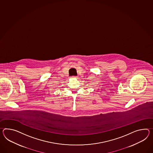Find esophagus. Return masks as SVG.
<instances>
[{
    "instance_id": "1",
    "label": "esophagus",
    "mask_w": 153,
    "mask_h": 153,
    "mask_svg": "<svg viewBox=\"0 0 153 153\" xmlns=\"http://www.w3.org/2000/svg\"><path fill=\"white\" fill-rule=\"evenodd\" d=\"M72 77H73V78H78L77 76H72Z\"/></svg>"
}]
</instances>
